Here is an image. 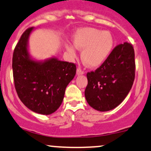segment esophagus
Instances as JSON below:
<instances>
[{
    "label": "esophagus",
    "mask_w": 151,
    "mask_h": 151,
    "mask_svg": "<svg viewBox=\"0 0 151 151\" xmlns=\"http://www.w3.org/2000/svg\"><path fill=\"white\" fill-rule=\"evenodd\" d=\"M84 72L81 70V68H78L77 70V75H81V74H84Z\"/></svg>",
    "instance_id": "34e87169"
}]
</instances>
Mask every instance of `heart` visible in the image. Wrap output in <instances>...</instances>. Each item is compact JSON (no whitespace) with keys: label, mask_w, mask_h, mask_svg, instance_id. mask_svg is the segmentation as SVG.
I'll use <instances>...</instances> for the list:
<instances>
[{"label":"heart","mask_w":151,"mask_h":151,"mask_svg":"<svg viewBox=\"0 0 151 151\" xmlns=\"http://www.w3.org/2000/svg\"><path fill=\"white\" fill-rule=\"evenodd\" d=\"M72 39L74 45L70 42L65 44L67 51L74 57L77 48L82 50L81 60L89 67H96L103 64L111 53L115 42L111 32L94 27L79 29L74 33Z\"/></svg>","instance_id":"b5f03b06"}]
</instances>
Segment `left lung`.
<instances>
[{
    "mask_svg": "<svg viewBox=\"0 0 151 151\" xmlns=\"http://www.w3.org/2000/svg\"><path fill=\"white\" fill-rule=\"evenodd\" d=\"M134 58L133 46L124 42L116 47L95 72H88L84 95L90 106L108 111L125 99L134 81Z\"/></svg>",
    "mask_w": 151,
    "mask_h": 151,
    "instance_id": "8db88e82",
    "label": "left lung"
}]
</instances>
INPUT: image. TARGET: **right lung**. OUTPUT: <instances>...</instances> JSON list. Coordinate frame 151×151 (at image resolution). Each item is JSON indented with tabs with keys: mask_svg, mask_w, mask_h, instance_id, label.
<instances>
[{
	"mask_svg": "<svg viewBox=\"0 0 151 151\" xmlns=\"http://www.w3.org/2000/svg\"><path fill=\"white\" fill-rule=\"evenodd\" d=\"M34 27L26 30L14 50L13 72L18 97L35 113L50 115L62 104L65 89L76 74V65L55 57L44 60L32 58L29 37Z\"/></svg>",
	"mask_w": 151,
	"mask_h": 151,
	"instance_id": "right-lung-1",
	"label": "right lung"
}]
</instances>
